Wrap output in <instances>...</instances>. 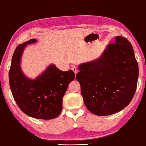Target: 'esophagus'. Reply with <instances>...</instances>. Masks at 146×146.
<instances>
[{
  "mask_svg": "<svg viewBox=\"0 0 146 146\" xmlns=\"http://www.w3.org/2000/svg\"><path fill=\"white\" fill-rule=\"evenodd\" d=\"M71 70L73 71V72L75 73V75L77 73H78V68H77L76 66H73V67L71 68Z\"/></svg>",
  "mask_w": 146,
  "mask_h": 146,
  "instance_id": "obj_1",
  "label": "esophagus"
}]
</instances>
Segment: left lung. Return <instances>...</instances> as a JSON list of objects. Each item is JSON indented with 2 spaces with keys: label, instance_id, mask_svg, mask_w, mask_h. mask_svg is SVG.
<instances>
[{
  "label": "left lung",
  "instance_id": "8db88e82",
  "mask_svg": "<svg viewBox=\"0 0 146 146\" xmlns=\"http://www.w3.org/2000/svg\"><path fill=\"white\" fill-rule=\"evenodd\" d=\"M76 78L85 105L98 116L121 111L132 101L139 77L138 62L127 38L115 37L98 59L78 66Z\"/></svg>",
  "mask_w": 146,
  "mask_h": 146
}]
</instances>
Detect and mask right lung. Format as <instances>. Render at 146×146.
I'll return each mask as SVG.
<instances>
[{
    "instance_id": "add662e5",
    "label": "right lung",
    "mask_w": 146,
    "mask_h": 146,
    "mask_svg": "<svg viewBox=\"0 0 146 146\" xmlns=\"http://www.w3.org/2000/svg\"><path fill=\"white\" fill-rule=\"evenodd\" d=\"M35 42V38L31 39L16 47L9 71V85L16 104L25 114L34 118L51 119L61 113L62 98L75 73L50 64L35 79L26 76L20 65L21 55L27 44Z\"/></svg>"
}]
</instances>
